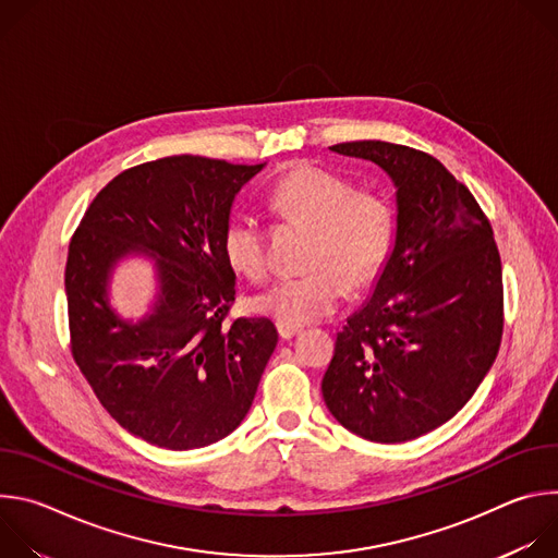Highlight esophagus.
I'll use <instances>...</instances> for the list:
<instances>
[{"mask_svg": "<svg viewBox=\"0 0 558 558\" xmlns=\"http://www.w3.org/2000/svg\"><path fill=\"white\" fill-rule=\"evenodd\" d=\"M278 333H280L282 340H291V338H295L300 333V327H289V325H280L278 323Z\"/></svg>", "mask_w": 558, "mask_h": 558, "instance_id": "1", "label": "esophagus"}]
</instances>
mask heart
Returning <instances> with one entry per match:
<instances>
[{
  "label": "heart",
  "instance_id": "heart-1",
  "mask_svg": "<svg viewBox=\"0 0 558 558\" xmlns=\"http://www.w3.org/2000/svg\"><path fill=\"white\" fill-rule=\"evenodd\" d=\"M271 198L284 214L315 225L306 274L271 280L254 300V308L280 325L302 327L331 315L347 298L350 280L364 287L381 269L392 241V209L373 192L317 166H298L284 174ZM229 267L252 280L269 267L263 220L247 209L233 211L220 238Z\"/></svg>",
  "mask_w": 558,
  "mask_h": 558
}]
</instances>
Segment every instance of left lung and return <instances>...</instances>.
<instances>
[{
    "label": "left lung",
    "instance_id": "1",
    "mask_svg": "<svg viewBox=\"0 0 558 558\" xmlns=\"http://www.w3.org/2000/svg\"><path fill=\"white\" fill-rule=\"evenodd\" d=\"M331 151L386 172L395 241L371 298L338 333L323 397L347 430L409 441L454 417L499 353V250L482 207L435 156L386 141Z\"/></svg>",
    "mask_w": 558,
    "mask_h": 558
}]
</instances>
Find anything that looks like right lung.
<instances>
[{"label":"right lung","instance_id":"right-lung-1","mask_svg":"<svg viewBox=\"0 0 558 558\" xmlns=\"http://www.w3.org/2000/svg\"><path fill=\"white\" fill-rule=\"evenodd\" d=\"M263 168L192 154L130 168L72 235V357L119 426L151 446L203 448L241 426L278 344L267 317L222 323L235 300L222 229L235 194ZM136 255L153 260L157 293L141 318H123L109 287Z\"/></svg>","mask_w":558,"mask_h":558}]
</instances>
